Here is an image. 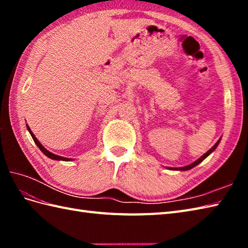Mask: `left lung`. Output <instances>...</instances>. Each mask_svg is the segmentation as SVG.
Instances as JSON below:
<instances>
[{"label":"left lung","instance_id":"obj_1","mask_svg":"<svg viewBox=\"0 0 248 248\" xmlns=\"http://www.w3.org/2000/svg\"><path fill=\"white\" fill-rule=\"evenodd\" d=\"M219 140H220V139H219V140L217 141V144H215V145L212 147L211 149L208 150V151L205 152V154H204L202 156H200L197 161H195L194 163H192V164H189V165H187V166H184V167H179V168H170V170H191V168H193V167H195V166H196V165H198L199 163H202V161L205 159V157H207V156H208L210 154H211V152H213V151L215 150V148H217V145L219 144Z\"/></svg>","mask_w":248,"mask_h":248}]
</instances>
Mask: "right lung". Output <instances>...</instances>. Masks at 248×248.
<instances>
[{
    "label": "right lung",
    "mask_w": 248,
    "mask_h": 248,
    "mask_svg": "<svg viewBox=\"0 0 248 248\" xmlns=\"http://www.w3.org/2000/svg\"><path fill=\"white\" fill-rule=\"evenodd\" d=\"M26 127H28V130H29V132H30V134H31V139L34 140V141H35V144L37 145V147H38V148H39L41 151H43L46 156L50 157V159H52V160H57V161H70V160H72V159H68V157H62V156L57 155H54V154H52V152H50L49 150H46V149L45 148V147L40 144V141L35 138V135H34L33 132H31V131L29 125H26Z\"/></svg>",
    "instance_id": "right-lung-1"
}]
</instances>
